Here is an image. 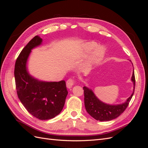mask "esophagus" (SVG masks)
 <instances>
[{
  "instance_id": "esophagus-1",
  "label": "esophagus",
  "mask_w": 148,
  "mask_h": 148,
  "mask_svg": "<svg viewBox=\"0 0 148 148\" xmlns=\"http://www.w3.org/2000/svg\"><path fill=\"white\" fill-rule=\"evenodd\" d=\"M75 80L73 79H71V78H70V79H69L68 80H67L66 81V87L68 88H72V86H73V85L75 84Z\"/></svg>"
}]
</instances>
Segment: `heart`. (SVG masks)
<instances>
[{
	"instance_id": "1",
	"label": "heart",
	"mask_w": 148,
	"mask_h": 148,
	"mask_svg": "<svg viewBox=\"0 0 148 148\" xmlns=\"http://www.w3.org/2000/svg\"><path fill=\"white\" fill-rule=\"evenodd\" d=\"M83 51L86 53L92 52L91 60L92 63H97L101 60L105 54L104 49L101 46H97V44L95 42H88L84 44Z\"/></svg>"
}]
</instances>
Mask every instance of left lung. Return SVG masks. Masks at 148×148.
<instances>
[{
    "instance_id": "left-lung-1",
    "label": "left lung",
    "mask_w": 148,
    "mask_h": 148,
    "mask_svg": "<svg viewBox=\"0 0 148 148\" xmlns=\"http://www.w3.org/2000/svg\"><path fill=\"white\" fill-rule=\"evenodd\" d=\"M132 81L134 86L132 95L128 98L126 102L117 105L105 104L98 99L91 89L84 86V106L87 112L95 119L101 122L112 120L118 117L127 109L135 91V77L134 71L132 75Z\"/></svg>"
}]
</instances>
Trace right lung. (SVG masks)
<instances>
[{"label":"right lung","instance_id":"1","mask_svg":"<svg viewBox=\"0 0 148 148\" xmlns=\"http://www.w3.org/2000/svg\"><path fill=\"white\" fill-rule=\"evenodd\" d=\"M42 39L36 36L18 57L15 65V79L17 95L26 109L39 120L51 119L59 115L68 95L65 82H42L31 77L26 63L32 49L41 45Z\"/></svg>","mask_w":148,"mask_h":148}]
</instances>
